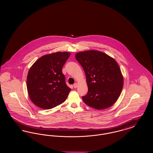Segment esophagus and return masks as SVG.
<instances>
[{"label": "esophagus", "instance_id": "1", "mask_svg": "<svg viewBox=\"0 0 153 153\" xmlns=\"http://www.w3.org/2000/svg\"><path fill=\"white\" fill-rule=\"evenodd\" d=\"M77 83H74V84H73V87L74 88H77Z\"/></svg>", "mask_w": 153, "mask_h": 153}]
</instances>
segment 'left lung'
I'll list each match as a JSON object with an SVG mask.
<instances>
[{
	"mask_svg": "<svg viewBox=\"0 0 153 153\" xmlns=\"http://www.w3.org/2000/svg\"><path fill=\"white\" fill-rule=\"evenodd\" d=\"M76 58L86 75L88 91L82 97L84 102L97 109L112 105L123 85V76L117 61L107 54L95 51L76 53Z\"/></svg>",
	"mask_w": 153,
	"mask_h": 153,
	"instance_id": "left-lung-1",
	"label": "left lung"
}]
</instances>
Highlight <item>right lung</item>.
<instances>
[{"label":"right lung","instance_id":"1","mask_svg":"<svg viewBox=\"0 0 153 153\" xmlns=\"http://www.w3.org/2000/svg\"><path fill=\"white\" fill-rule=\"evenodd\" d=\"M71 54L57 52L39 58L30 68L27 88L32 102L42 109H51L65 102L71 89L62 72Z\"/></svg>","mask_w":153,"mask_h":153}]
</instances>
